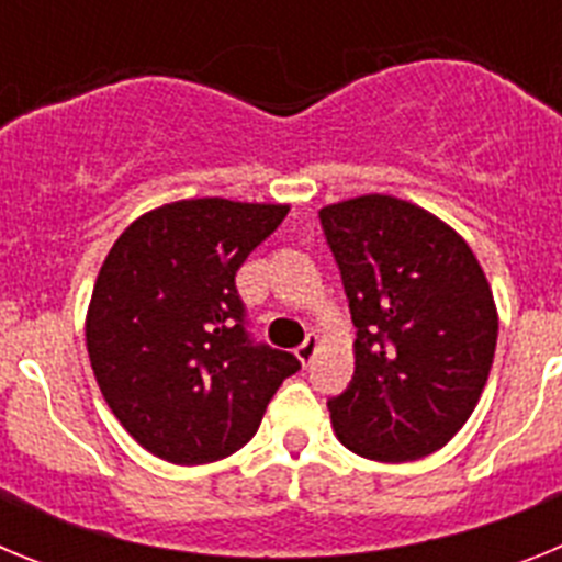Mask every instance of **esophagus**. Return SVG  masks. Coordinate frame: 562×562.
Listing matches in <instances>:
<instances>
[{"mask_svg": "<svg viewBox=\"0 0 562 562\" xmlns=\"http://www.w3.org/2000/svg\"><path fill=\"white\" fill-rule=\"evenodd\" d=\"M317 349H321V337L310 335V337H306V340L301 342V346H297V349H295V357H297V360H301V362H304V366H310V362L315 360Z\"/></svg>", "mask_w": 562, "mask_h": 562, "instance_id": "obj_1", "label": "esophagus"}]
</instances>
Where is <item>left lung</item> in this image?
I'll return each instance as SVG.
<instances>
[{
    "instance_id": "1",
    "label": "left lung",
    "mask_w": 562,
    "mask_h": 562,
    "mask_svg": "<svg viewBox=\"0 0 562 562\" xmlns=\"http://www.w3.org/2000/svg\"><path fill=\"white\" fill-rule=\"evenodd\" d=\"M321 225L357 326L331 428L362 459H425L470 419L493 369L490 281L464 238L414 202L366 193L321 207Z\"/></svg>"
}]
</instances>
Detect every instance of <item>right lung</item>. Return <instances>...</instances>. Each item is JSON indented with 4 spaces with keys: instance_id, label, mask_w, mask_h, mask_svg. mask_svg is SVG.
<instances>
[{
    "instance_id": "1",
    "label": "right lung",
    "mask_w": 562,
    "mask_h": 562,
    "mask_svg": "<svg viewBox=\"0 0 562 562\" xmlns=\"http://www.w3.org/2000/svg\"><path fill=\"white\" fill-rule=\"evenodd\" d=\"M290 205L180 200L134 220L98 272L87 351L126 434L171 464H207L256 436L278 385L301 369L256 346L236 272Z\"/></svg>"
}]
</instances>
